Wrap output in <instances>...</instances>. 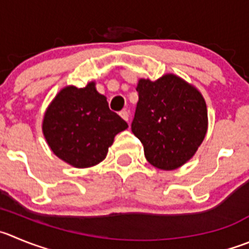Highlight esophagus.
I'll return each mask as SVG.
<instances>
[{
    "label": "esophagus",
    "instance_id": "esophagus-1",
    "mask_svg": "<svg viewBox=\"0 0 249 249\" xmlns=\"http://www.w3.org/2000/svg\"><path fill=\"white\" fill-rule=\"evenodd\" d=\"M119 115L123 118V119L125 120V122L129 123V113H127L126 110H122V111H120V113H119Z\"/></svg>",
    "mask_w": 249,
    "mask_h": 249
}]
</instances>
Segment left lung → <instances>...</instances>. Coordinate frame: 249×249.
<instances>
[{"instance_id":"left-lung-1","label":"left lung","mask_w":249,"mask_h":249,"mask_svg":"<svg viewBox=\"0 0 249 249\" xmlns=\"http://www.w3.org/2000/svg\"><path fill=\"white\" fill-rule=\"evenodd\" d=\"M131 131L152 166L172 171L193 157L205 138L208 110L203 96L182 78L140 80Z\"/></svg>"}]
</instances>
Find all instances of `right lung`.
<instances>
[{
  "mask_svg": "<svg viewBox=\"0 0 249 249\" xmlns=\"http://www.w3.org/2000/svg\"><path fill=\"white\" fill-rule=\"evenodd\" d=\"M94 86L64 88L44 117L43 132L51 151L77 168L103 161L115 135L127 127Z\"/></svg>",
  "mask_w": 249,
  "mask_h": 249,
  "instance_id": "right-lung-1",
  "label": "right lung"
}]
</instances>
